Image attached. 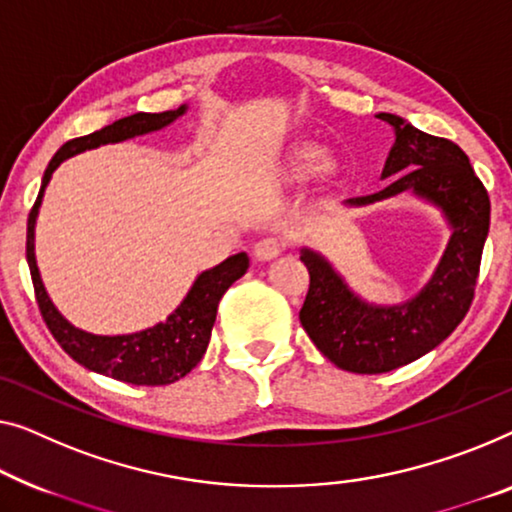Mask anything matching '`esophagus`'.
I'll return each instance as SVG.
<instances>
[{
    "label": "esophagus",
    "instance_id": "1",
    "mask_svg": "<svg viewBox=\"0 0 512 512\" xmlns=\"http://www.w3.org/2000/svg\"><path fill=\"white\" fill-rule=\"evenodd\" d=\"M282 250H285V241L280 239V236H264V239H259L255 243V257L259 262H271V259H276Z\"/></svg>",
    "mask_w": 512,
    "mask_h": 512
}]
</instances>
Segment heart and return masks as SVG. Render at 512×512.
I'll list each match as a JSON object with an SVG mask.
<instances>
[{
    "mask_svg": "<svg viewBox=\"0 0 512 512\" xmlns=\"http://www.w3.org/2000/svg\"><path fill=\"white\" fill-rule=\"evenodd\" d=\"M324 158L317 149H303L299 154V172L301 174H315L322 170Z\"/></svg>",
    "mask_w": 512,
    "mask_h": 512,
    "instance_id": "b5f03b06",
    "label": "heart"
}]
</instances>
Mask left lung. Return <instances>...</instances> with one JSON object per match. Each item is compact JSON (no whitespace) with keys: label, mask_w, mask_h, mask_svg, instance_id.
Listing matches in <instances>:
<instances>
[{"label":"left lung","mask_w":512,"mask_h":512,"mask_svg":"<svg viewBox=\"0 0 512 512\" xmlns=\"http://www.w3.org/2000/svg\"><path fill=\"white\" fill-rule=\"evenodd\" d=\"M377 117L395 128V144L381 172V179H393L379 193L352 197L345 204L365 207L411 190L444 211L453 234L430 282L400 305L365 303L322 255L301 250L310 273L299 312L303 329L331 363L356 375L402 368L457 329L474 301L490 232V197L467 154L455 142L418 131L395 114L379 112Z\"/></svg>","instance_id":"8db88e82"}]
</instances>
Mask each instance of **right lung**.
Here are the masks:
<instances>
[{"mask_svg": "<svg viewBox=\"0 0 512 512\" xmlns=\"http://www.w3.org/2000/svg\"><path fill=\"white\" fill-rule=\"evenodd\" d=\"M183 112H186V105H181L179 110H167L156 114L137 112L131 114V117L114 121V124L101 128V131L68 140L64 147L52 156L48 170L43 174L41 190H38V197L27 218V264L29 273H32L38 310H41L43 322L48 324L50 333L55 335L61 349H64L73 361L85 365L87 370H94L98 375L126 381V384L135 386L172 384V381L186 377L188 372L202 361L211 340L213 322H216L218 303L223 299L227 289L232 287V282L239 280L243 273L248 271V255H232L227 257L225 262L213 266V269L202 271L193 282V287H190L186 299L181 301L179 308L174 310L165 322L151 326V329H144L140 333L94 335L82 329H75L68 319L61 317L55 303L50 301V296L43 287L41 273H38L36 266L34 227L38 207H41L43 202L45 186H48L52 172H55L66 158L80 154V151L96 149L101 147V144L124 142L128 137L160 131V128H165L167 124H172L174 119L181 117Z\"/></svg>", "mask_w": 512, "mask_h": 512, "instance_id": "right-lung-1", "label": "right lung"}]
</instances>
